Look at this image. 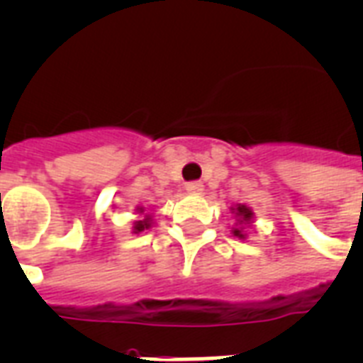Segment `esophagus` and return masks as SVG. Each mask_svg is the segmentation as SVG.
<instances>
[{
    "label": "esophagus",
    "mask_w": 363,
    "mask_h": 363,
    "mask_svg": "<svg viewBox=\"0 0 363 363\" xmlns=\"http://www.w3.org/2000/svg\"><path fill=\"white\" fill-rule=\"evenodd\" d=\"M185 189H187L189 194H200L203 191V185L202 182H189Z\"/></svg>",
    "instance_id": "obj_1"
}]
</instances>
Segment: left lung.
Instances as JSON below:
<instances>
[{"label": "left lung", "mask_w": 363, "mask_h": 363, "mask_svg": "<svg viewBox=\"0 0 363 363\" xmlns=\"http://www.w3.org/2000/svg\"><path fill=\"white\" fill-rule=\"evenodd\" d=\"M238 215H239V223H248L250 218H252V211L245 206H239L238 208ZM233 233L238 235V238H242V233L239 230H233Z\"/></svg>", "instance_id": "8db88e82"}]
</instances>
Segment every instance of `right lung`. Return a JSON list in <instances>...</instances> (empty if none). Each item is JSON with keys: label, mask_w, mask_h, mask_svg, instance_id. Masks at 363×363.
<instances>
[{"label": "right lung", "mask_w": 363, "mask_h": 363, "mask_svg": "<svg viewBox=\"0 0 363 363\" xmlns=\"http://www.w3.org/2000/svg\"><path fill=\"white\" fill-rule=\"evenodd\" d=\"M148 226H150V217H146V218H143V220H137V223H135V230H137V232H143V230L148 228Z\"/></svg>", "instance_id": "right-lung-1"}]
</instances>
